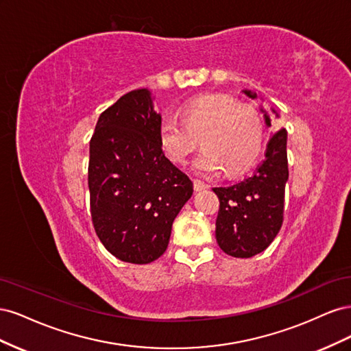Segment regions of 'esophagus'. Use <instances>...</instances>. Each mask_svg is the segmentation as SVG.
<instances>
[{"mask_svg":"<svg viewBox=\"0 0 351 351\" xmlns=\"http://www.w3.org/2000/svg\"><path fill=\"white\" fill-rule=\"evenodd\" d=\"M193 186H195L196 192H202V190L208 189V184L202 182V180H193Z\"/></svg>","mask_w":351,"mask_h":351,"instance_id":"34e87169","label":"esophagus"}]
</instances>
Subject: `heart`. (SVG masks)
<instances>
[{"mask_svg":"<svg viewBox=\"0 0 351 351\" xmlns=\"http://www.w3.org/2000/svg\"><path fill=\"white\" fill-rule=\"evenodd\" d=\"M183 123L164 119L158 127V141L174 164H186L199 143L205 151L195 168L202 174L226 169L240 174L256 161L263 143V124L259 112L240 105L227 95H202L182 107Z\"/></svg>","mask_w":351,"mask_h":351,"instance_id":"1","label":"heart"}]
</instances>
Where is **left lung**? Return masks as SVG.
<instances>
[{"mask_svg": "<svg viewBox=\"0 0 351 351\" xmlns=\"http://www.w3.org/2000/svg\"><path fill=\"white\" fill-rule=\"evenodd\" d=\"M243 92L252 99L256 98L252 90ZM261 111L271 127L269 115L262 108ZM287 180V130L280 129L271 134L265 159L253 174L231 186L212 189L219 199L215 237L227 254L252 258L277 237L284 218Z\"/></svg>", "mask_w": 351, "mask_h": 351, "instance_id": "1", "label": "left lung"}]
</instances>
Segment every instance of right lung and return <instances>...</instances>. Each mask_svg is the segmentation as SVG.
<instances>
[{"label":"right lung","mask_w":351,"mask_h":351,"mask_svg":"<svg viewBox=\"0 0 351 351\" xmlns=\"http://www.w3.org/2000/svg\"><path fill=\"white\" fill-rule=\"evenodd\" d=\"M159 124L151 92L136 89L99 115L89 143L93 228L123 262L161 256L176 217L193 195L192 180L162 152Z\"/></svg>","instance_id":"add662e5"}]
</instances>
